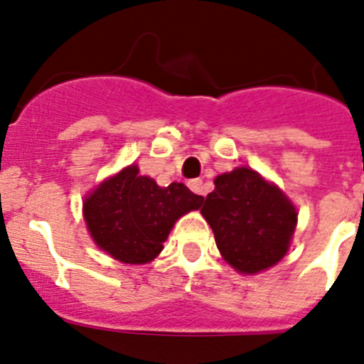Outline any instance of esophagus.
Instances as JSON below:
<instances>
[{
  "label": "esophagus",
  "mask_w": 364,
  "mask_h": 364,
  "mask_svg": "<svg viewBox=\"0 0 364 364\" xmlns=\"http://www.w3.org/2000/svg\"><path fill=\"white\" fill-rule=\"evenodd\" d=\"M189 189H191L193 193H196V195H205V188H204V180L202 178H195V180H189Z\"/></svg>",
  "instance_id": "34e87169"
}]
</instances>
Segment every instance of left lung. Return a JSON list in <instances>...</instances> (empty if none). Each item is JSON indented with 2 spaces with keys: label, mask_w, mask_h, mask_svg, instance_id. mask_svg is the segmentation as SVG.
Wrapping results in <instances>:
<instances>
[{
  "label": "left lung",
  "mask_w": 364,
  "mask_h": 364,
  "mask_svg": "<svg viewBox=\"0 0 364 364\" xmlns=\"http://www.w3.org/2000/svg\"><path fill=\"white\" fill-rule=\"evenodd\" d=\"M200 213L215 232L220 255L242 274L276 265L291 247L298 223L291 200L251 168L216 176Z\"/></svg>",
  "instance_id": "8db88e82"
}]
</instances>
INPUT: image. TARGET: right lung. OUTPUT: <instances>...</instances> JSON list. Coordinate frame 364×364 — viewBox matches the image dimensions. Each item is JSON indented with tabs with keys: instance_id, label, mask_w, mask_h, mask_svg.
<instances>
[{
	"instance_id": "right-lung-1",
	"label": "right lung",
	"mask_w": 364,
	"mask_h": 364,
	"mask_svg": "<svg viewBox=\"0 0 364 364\" xmlns=\"http://www.w3.org/2000/svg\"><path fill=\"white\" fill-rule=\"evenodd\" d=\"M202 202L204 196L184 184L160 188L132 164L86 196L82 215L99 249L122 263L141 265L159 256L176 220L200 209Z\"/></svg>"
}]
</instances>
